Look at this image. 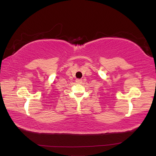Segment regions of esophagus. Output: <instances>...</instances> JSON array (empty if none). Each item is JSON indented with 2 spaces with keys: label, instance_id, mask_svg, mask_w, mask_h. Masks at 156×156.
<instances>
[{
  "label": "esophagus",
  "instance_id": "34e87169",
  "mask_svg": "<svg viewBox=\"0 0 156 156\" xmlns=\"http://www.w3.org/2000/svg\"><path fill=\"white\" fill-rule=\"evenodd\" d=\"M76 82H77V83H78V84H81L82 82V79H76Z\"/></svg>",
  "mask_w": 156,
  "mask_h": 156
}]
</instances>
